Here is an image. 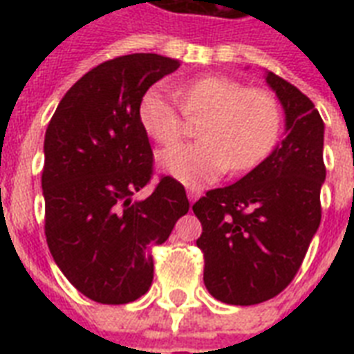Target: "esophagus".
Segmentation results:
<instances>
[{"label":"esophagus","mask_w":354,"mask_h":354,"mask_svg":"<svg viewBox=\"0 0 354 354\" xmlns=\"http://www.w3.org/2000/svg\"><path fill=\"white\" fill-rule=\"evenodd\" d=\"M200 194H202V189L187 187V198L191 200V202H194L196 198H200Z\"/></svg>","instance_id":"obj_1"}]
</instances>
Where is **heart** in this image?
<instances>
[{
  "instance_id": "1",
  "label": "heart",
  "mask_w": 354,
  "mask_h": 354,
  "mask_svg": "<svg viewBox=\"0 0 354 354\" xmlns=\"http://www.w3.org/2000/svg\"><path fill=\"white\" fill-rule=\"evenodd\" d=\"M182 105L161 88L139 101V121L150 138L174 145L187 133L189 118L204 119L200 143L180 145L160 156L165 172L187 185H204L232 167L252 171L274 150L281 132L279 102L270 91L248 88L226 75H205L178 90Z\"/></svg>"
}]
</instances>
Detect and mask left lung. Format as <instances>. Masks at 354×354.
Here are the masks:
<instances>
[{
  "label": "left lung",
  "mask_w": 354,
  "mask_h": 354,
  "mask_svg": "<svg viewBox=\"0 0 354 354\" xmlns=\"http://www.w3.org/2000/svg\"><path fill=\"white\" fill-rule=\"evenodd\" d=\"M286 113V138L252 172L194 202L204 283L230 305H257L296 277L322 221L324 121L314 102L270 71Z\"/></svg>",
  "instance_id": "left-lung-1"
}]
</instances>
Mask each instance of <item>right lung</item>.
<instances>
[{
  "label": "right lung",
  "mask_w": 354,
  "mask_h": 354,
  "mask_svg": "<svg viewBox=\"0 0 354 354\" xmlns=\"http://www.w3.org/2000/svg\"><path fill=\"white\" fill-rule=\"evenodd\" d=\"M178 66L152 53L99 64L69 88L47 127V246L69 283L97 303L143 296L154 277L152 246L189 211L183 185L165 174L147 198L133 200L154 178L139 101Z\"/></svg>",
  "instance_id": "add662e5"
}]
</instances>
